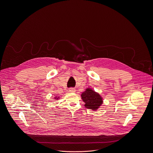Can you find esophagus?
I'll use <instances>...</instances> for the list:
<instances>
[{
    "mask_svg": "<svg viewBox=\"0 0 153 153\" xmlns=\"http://www.w3.org/2000/svg\"><path fill=\"white\" fill-rule=\"evenodd\" d=\"M69 92H70V93H74L75 91H76V90H75V88H69Z\"/></svg>",
    "mask_w": 153,
    "mask_h": 153,
    "instance_id": "34e87169",
    "label": "esophagus"
}]
</instances>
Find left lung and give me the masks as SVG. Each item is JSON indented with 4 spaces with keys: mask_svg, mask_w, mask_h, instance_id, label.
<instances>
[{
    "mask_svg": "<svg viewBox=\"0 0 153 153\" xmlns=\"http://www.w3.org/2000/svg\"><path fill=\"white\" fill-rule=\"evenodd\" d=\"M81 96L83 101L85 102V107L88 109L96 110L102 103L101 96L90 88H86Z\"/></svg>",
    "mask_w": 153,
    "mask_h": 153,
    "instance_id": "8db88e82",
    "label": "left lung"
}]
</instances>
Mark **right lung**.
I'll return each instance as SVG.
<instances>
[{
    "label": "right lung",
    "mask_w": 153,
    "mask_h": 153,
    "mask_svg": "<svg viewBox=\"0 0 153 153\" xmlns=\"http://www.w3.org/2000/svg\"><path fill=\"white\" fill-rule=\"evenodd\" d=\"M54 99H58L59 97H54Z\"/></svg>",
    "instance_id": "add662e5"
}]
</instances>
